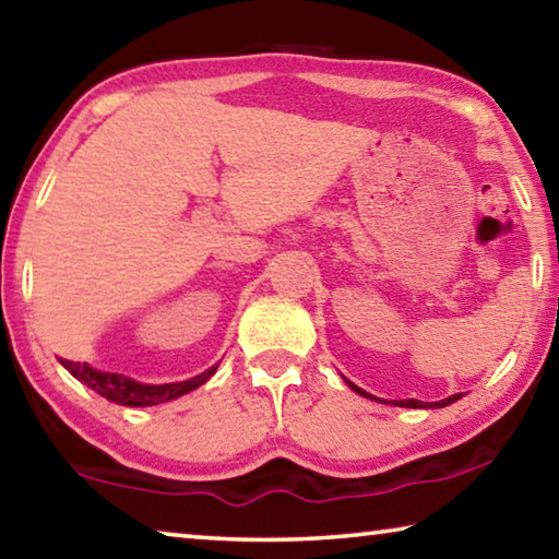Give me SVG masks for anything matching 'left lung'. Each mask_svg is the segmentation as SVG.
<instances>
[{
	"mask_svg": "<svg viewBox=\"0 0 559 559\" xmlns=\"http://www.w3.org/2000/svg\"><path fill=\"white\" fill-rule=\"evenodd\" d=\"M349 386H353V390L357 392V394H362V396H370L372 400V394H367L365 390H359V386H355L353 382H347ZM456 400H461V394H453V396H449V400H441V402H419V400H402V402H394L396 406H409V409H433V406H449L451 402H456Z\"/></svg>",
	"mask_w": 559,
	"mask_h": 559,
	"instance_id": "8db88e82",
	"label": "left lung"
}]
</instances>
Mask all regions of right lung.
<instances>
[{
    "label": "right lung",
    "mask_w": 559,
    "mask_h": 559,
    "mask_svg": "<svg viewBox=\"0 0 559 559\" xmlns=\"http://www.w3.org/2000/svg\"><path fill=\"white\" fill-rule=\"evenodd\" d=\"M61 365L69 370L75 380H81L83 384H88L93 392H98L106 400L122 404V406H153V404H163L169 400H177L187 392L202 386L210 377L216 372V365L210 367V370L192 377L187 382H173V384H140L130 377H122L116 372H98L88 367L86 362H73V359H61Z\"/></svg>",
    "instance_id": "right-lung-1"
}]
</instances>
